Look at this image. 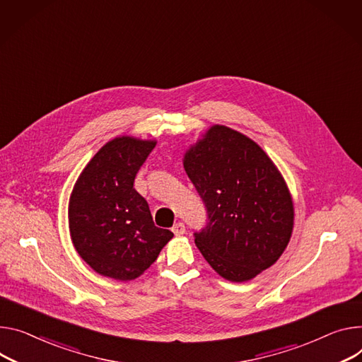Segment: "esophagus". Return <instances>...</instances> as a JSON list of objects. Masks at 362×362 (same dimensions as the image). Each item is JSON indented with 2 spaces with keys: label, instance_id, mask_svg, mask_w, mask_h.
<instances>
[{
  "label": "esophagus",
  "instance_id": "esophagus-1",
  "mask_svg": "<svg viewBox=\"0 0 362 362\" xmlns=\"http://www.w3.org/2000/svg\"><path fill=\"white\" fill-rule=\"evenodd\" d=\"M172 231H173V234L175 235H183L185 233H186V226H185V223L183 222H177V223H175L173 225V228H172Z\"/></svg>",
  "mask_w": 362,
  "mask_h": 362
}]
</instances>
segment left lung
Listing matches in <instances>:
<instances>
[{
    "label": "left lung",
    "mask_w": 362,
    "mask_h": 362,
    "mask_svg": "<svg viewBox=\"0 0 362 362\" xmlns=\"http://www.w3.org/2000/svg\"><path fill=\"white\" fill-rule=\"evenodd\" d=\"M185 170L206 208L194 244L229 281H247L279 259L293 229V202L274 163L248 137L214 125Z\"/></svg>",
    "instance_id": "8db88e82"
}]
</instances>
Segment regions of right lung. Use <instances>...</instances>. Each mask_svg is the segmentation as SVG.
Listing matches in <instances>:
<instances>
[{"label": "right lung", "mask_w": 362, "mask_h": 362, "mask_svg": "<svg viewBox=\"0 0 362 362\" xmlns=\"http://www.w3.org/2000/svg\"><path fill=\"white\" fill-rule=\"evenodd\" d=\"M154 141L118 137L107 143L81 173L69 202L74 245L103 276L128 281L141 276L173 237L154 225L134 180Z\"/></svg>", "instance_id": "add662e5"}]
</instances>
